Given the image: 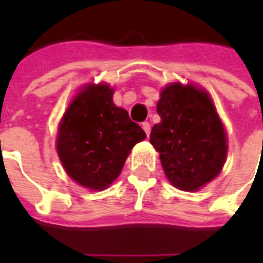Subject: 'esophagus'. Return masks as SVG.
Here are the masks:
<instances>
[{"instance_id":"obj_1","label":"esophagus","mask_w":263,"mask_h":263,"mask_svg":"<svg viewBox=\"0 0 263 263\" xmlns=\"http://www.w3.org/2000/svg\"><path fill=\"white\" fill-rule=\"evenodd\" d=\"M142 129L146 132V135L149 137V134H151V124L149 122H142Z\"/></svg>"}]
</instances>
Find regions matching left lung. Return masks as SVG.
Returning a JSON list of instances; mask_svg holds the SVG:
<instances>
[{
    "label": "left lung",
    "instance_id": "left-lung-1",
    "mask_svg": "<svg viewBox=\"0 0 263 263\" xmlns=\"http://www.w3.org/2000/svg\"><path fill=\"white\" fill-rule=\"evenodd\" d=\"M160 122L151 131V143L173 186L194 192L213 180L226 162V132L214 105L193 86L171 84L160 94Z\"/></svg>",
    "mask_w": 263,
    "mask_h": 263
}]
</instances>
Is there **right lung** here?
Masks as SVG:
<instances>
[{
	"instance_id": "1",
	"label": "right lung",
	"mask_w": 263,
	"mask_h": 263,
	"mask_svg": "<svg viewBox=\"0 0 263 263\" xmlns=\"http://www.w3.org/2000/svg\"><path fill=\"white\" fill-rule=\"evenodd\" d=\"M146 138L124 108L112 103L107 84L88 86L63 115L58 154L73 180L101 190L118 177L134 145Z\"/></svg>"
}]
</instances>
